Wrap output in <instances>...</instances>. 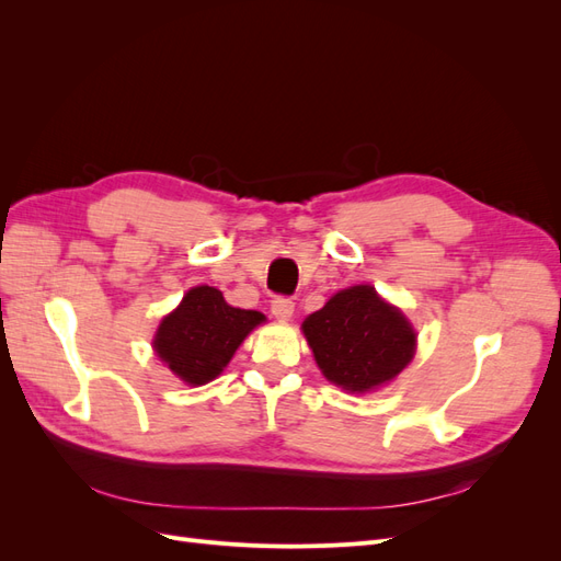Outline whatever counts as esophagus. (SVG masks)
I'll list each match as a JSON object with an SVG mask.
<instances>
[{"label":"esophagus","instance_id":"34e87169","mask_svg":"<svg viewBox=\"0 0 561 561\" xmlns=\"http://www.w3.org/2000/svg\"><path fill=\"white\" fill-rule=\"evenodd\" d=\"M271 313H274L278 320H290L295 313V301L290 297H276L271 301Z\"/></svg>","mask_w":561,"mask_h":561}]
</instances>
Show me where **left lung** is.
<instances>
[{"label":"left lung","mask_w":561,"mask_h":561,"mask_svg":"<svg viewBox=\"0 0 561 561\" xmlns=\"http://www.w3.org/2000/svg\"><path fill=\"white\" fill-rule=\"evenodd\" d=\"M301 330L322 375L348 393H369L393 381L416 351L412 322L371 285L339 290Z\"/></svg>","instance_id":"left-lung-1"}]
</instances>
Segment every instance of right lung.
Segmentation results:
<instances>
[{"label": "right lung", "instance_id": "obj_1", "mask_svg": "<svg viewBox=\"0 0 561 561\" xmlns=\"http://www.w3.org/2000/svg\"><path fill=\"white\" fill-rule=\"evenodd\" d=\"M264 320L260 311L229 307L217 287L198 285L161 320L151 346L175 377L203 386L219 377L243 339Z\"/></svg>", "mask_w": 561, "mask_h": 561}]
</instances>
